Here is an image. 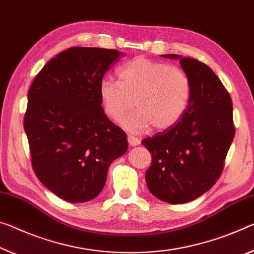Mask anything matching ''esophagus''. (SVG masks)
<instances>
[{"instance_id": "obj_1", "label": "esophagus", "mask_w": 254, "mask_h": 254, "mask_svg": "<svg viewBox=\"0 0 254 254\" xmlns=\"http://www.w3.org/2000/svg\"><path fill=\"white\" fill-rule=\"evenodd\" d=\"M127 141L130 143V146H138V144H140V139L131 134L127 135Z\"/></svg>"}]
</instances>
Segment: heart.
I'll list each match as a JSON object with an SVG mask.
<instances>
[{
    "label": "heart",
    "mask_w": 254,
    "mask_h": 254,
    "mask_svg": "<svg viewBox=\"0 0 254 254\" xmlns=\"http://www.w3.org/2000/svg\"><path fill=\"white\" fill-rule=\"evenodd\" d=\"M118 74L119 81L102 80L99 95L106 115L115 122H120L133 105L136 107L123 120L127 130L140 133L151 126L156 130H166L187 112L192 84L180 66L138 58L121 66Z\"/></svg>",
    "instance_id": "heart-1"
}]
</instances>
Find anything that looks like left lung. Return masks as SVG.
I'll return each mask as SVG.
<instances>
[{
  "label": "left lung",
  "mask_w": 254,
  "mask_h": 254,
  "mask_svg": "<svg viewBox=\"0 0 254 254\" xmlns=\"http://www.w3.org/2000/svg\"><path fill=\"white\" fill-rule=\"evenodd\" d=\"M163 56L178 59L190 76L191 100L175 126L141 143L152 156L146 172L149 191L179 204L199 198L219 179L235 127L231 96L210 67L192 58Z\"/></svg>",
  "instance_id": "1"
}]
</instances>
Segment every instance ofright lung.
Wrapping results in <instances>:
<instances>
[{"label":"right lung","instance_id":"obj_1","mask_svg":"<svg viewBox=\"0 0 254 254\" xmlns=\"http://www.w3.org/2000/svg\"><path fill=\"white\" fill-rule=\"evenodd\" d=\"M122 53L71 47L50 60L28 91L25 127L43 185L69 202L97 196L127 150V134L104 113L99 84Z\"/></svg>","mask_w":254,"mask_h":254}]
</instances>
